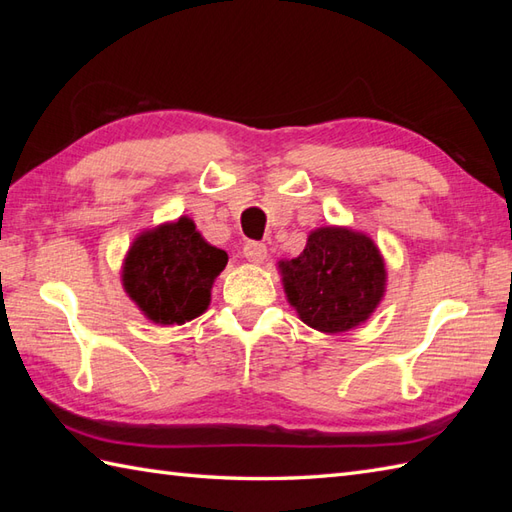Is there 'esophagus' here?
<instances>
[{"label": "esophagus", "instance_id": "esophagus-1", "mask_svg": "<svg viewBox=\"0 0 512 512\" xmlns=\"http://www.w3.org/2000/svg\"><path fill=\"white\" fill-rule=\"evenodd\" d=\"M244 257L250 264H264V259L268 257V248L262 242H246Z\"/></svg>", "mask_w": 512, "mask_h": 512}]
</instances>
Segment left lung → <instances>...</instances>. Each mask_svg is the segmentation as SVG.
I'll return each mask as SVG.
<instances>
[{
  "mask_svg": "<svg viewBox=\"0 0 512 512\" xmlns=\"http://www.w3.org/2000/svg\"><path fill=\"white\" fill-rule=\"evenodd\" d=\"M286 299L297 317L323 334L365 323L387 290L385 259L374 239L350 226H321L295 259L277 262Z\"/></svg>",
  "mask_w": 512,
  "mask_h": 512,
  "instance_id": "1",
  "label": "left lung"
}]
</instances>
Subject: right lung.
I'll use <instances>...</instances> for the list:
<instances>
[{
	"mask_svg": "<svg viewBox=\"0 0 512 512\" xmlns=\"http://www.w3.org/2000/svg\"><path fill=\"white\" fill-rule=\"evenodd\" d=\"M228 262L209 244L191 217L145 228L123 259L127 297L156 325H182L209 310L215 277Z\"/></svg>",
	"mask_w": 512,
	"mask_h": 512,
	"instance_id": "1",
	"label": "right lung"
}]
</instances>
